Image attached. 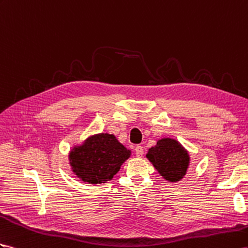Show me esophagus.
<instances>
[{"instance_id":"esophagus-1","label":"esophagus","mask_w":248,"mask_h":248,"mask_svg":"<svg viewBox=\"0 0 248 248\" xmlns=\"http://www.w3.org/2000/svg\"><path fill=\"white\" fill-rule=\"evenodd\" d=\"M135 154L139 158L143 156V148L141 147V145H137V147L135 148Z\"/></svg>"}]
</instances>
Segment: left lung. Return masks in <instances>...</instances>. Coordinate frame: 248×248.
I'll return each instance as SVG.
<instances>
[{
    "mask_svg": "<svg viewBox=\"0 0 248 248\" xmlns=\"http://www.w3.org/2000/svg\"><path fill=\"white\" fill-rule=\"evenodd\" d=\"M147 158L163 179L177 183L185 178L190 163L188 151L174 138L158 139L149 149Z\"/></svg>",
    "mask_w": 248,
    "mask_h": 248,
    "instance_id": "8db88e82",
    "label": "left lung"
}]
</instances>
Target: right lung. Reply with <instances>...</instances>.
<instances>
[{"instance_id": "right-lung-1", "label": "right lung", "mask_w": 248, "mask_h": 248, "mask_svg": "<svg viewBox=\"0 0 248 248\" xmlns=\"http://www.w3.org/2000/svg\"><path fill=\"white\" fill-rule=\"evenodd\" d=\"M131 154V150L113 134L97 133L74 144L68 153V161L79 180L89 185H101L113 179Z\"/></svg>"}]
</instances>
